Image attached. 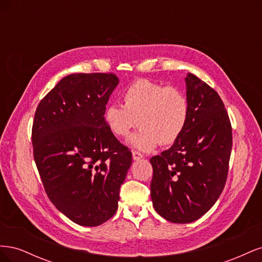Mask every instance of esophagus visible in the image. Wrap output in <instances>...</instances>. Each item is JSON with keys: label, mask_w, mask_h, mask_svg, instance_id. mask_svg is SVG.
Here are the masks:
<instances>
[{"label": "esophagus", "mask_w": 262, "mask_h": 262, "mask_svg": "<svg viewBox=\"0 0 262 262\" xmlns=\"http://www.w3.org/2000/svg\"><path fill=\"white\" fill-rule=\"evenodd\" d=\"M132 157H133L134 161H139V160H141V158H143L144 155L142 154V153H140V152H138V150H133V152H132Z\"/></svg>", "instance_id": "1"}]
</instances>
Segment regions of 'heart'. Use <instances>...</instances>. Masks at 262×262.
Segmentation results:
<instances>
[{
	"label": "heart",
	"mask_w": 262,
	"mask_h": 262,
	"mask_svg": "<svg viewBox=\"0 0 262 262\" xmlns=\"http://www.w3.org/2000/svg\"><path fill=\"white\" fill-rule=\"evenodd\" d=\"M122 100L123 105L106 106L105 123L117 138H126L139 124L140 131L129 142L141 150L148 152L158 143H176L187 128L190 105L186 95L176 87L137 80L123 91Z\"/></svg>",
	"instance_id": "heart-1"
}]
</instances>
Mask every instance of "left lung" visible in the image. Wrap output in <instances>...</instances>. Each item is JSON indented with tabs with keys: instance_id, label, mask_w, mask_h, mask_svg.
Instances as JSON below:
<instances>
[{
	"instance_id": "obj_1",
	"label": "left lung",
	"mask_w": 262,
	"mask_h": 262,
	"mask_svg": "<svg viewBox=\"0 0 262 262\" xmlns=\"http://www.w3.org/2000/svg\"><path fill=\"white\" fill-rule=\"evenodd\" d=\"M190 119L181 138L150 158L155 211L172 223H191L223 191L233 144L232 125L219 94L199 77H186Z\"/></svg>"
}]
</instances>
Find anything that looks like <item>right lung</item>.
Here are the masks:
<instances>
[{
  "instance_id": "right-lung-1",
  "label": "right lung",
  "mask_w": 262,
  "mask_h": 262,
  "mask_svg": "<svg viewBox=\"0 0 262 262\" xmlns=\"http://www.w3.org/2000/svg\"><path fill=\"white\" fill-rule=\"evenodd\" d=\"M119 80L113 73L71 74L39 102L31 130L47 195L82 226L114 216L132 153L110 132L104 110Z\"/></svg>"
}]
</instances>
